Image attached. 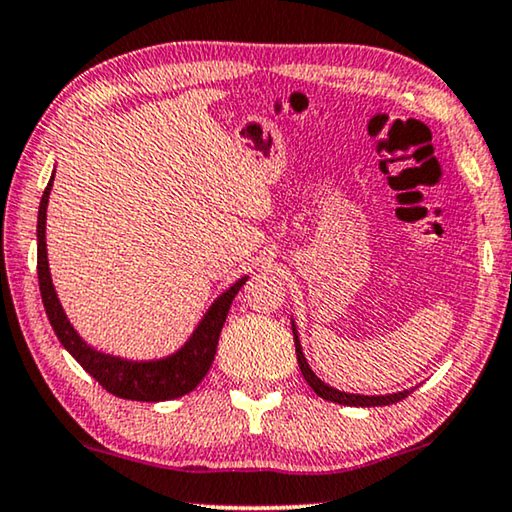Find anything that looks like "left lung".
Wrapping results in <instances>:
<instances>
[{
    "label": "left lung",
    "mask_w": 512,
    "mask_h": 512,
    "mask_svg": "<svg viewBox=\"0 0 512 512\" xmlns=\"http://www.w3.org/2000/svg\"><path fill=\"white\" fill-rule=\"evenodd\" d=\"M293 337H295V353H298L300 372H302V376H305V381L309 383V388L314 390L318 397L328 399V402H335V404H346V406H388V404L402 402L404 397H409L411 390L395 392V395L365 397V395H348V392H339V390H335V388H330L328 383H323L314 372H311V367L307 365L305 355H302V348H300V342H298V332H295V328H293Z\"/></svg>",
    "instance_id": "1"
}]
</instances>
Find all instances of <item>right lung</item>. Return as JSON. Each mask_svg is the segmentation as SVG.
<instances>
[{"mask_svg":"<svg viewBox=\"0 0 512 512\" xmlns=\"http://www.w3.org/2000/svg\"><path fill=\"white\" fill-rule=\"evenodd\" d=\"M50 187H53V177H50L39 205V224H36V240H39V249H36V270H39L43 307H46L48 321L53 325L57 339L62 342L66 351L80 362V367H83L90 376H94L99 385H103L108 392H113L115 397L133 399V402H166V399H177L187 395V392L194 390L196 385L203 381V376L210 372L228 309H231V302L235 300V295H238L247 277L235 281V284L214 302L194 335H191L187 344H184L182 351H177L166 360L129 362L94 351V348L87 346L83 339L78 337V332L71 328V323L66 321L64 309L59 305L55 295L53 281H50L46 256V207Z\"/></svg>","mask_w":512,"mask_h":512,"instance_id":"1","label":"right lung"}]
</instances>
